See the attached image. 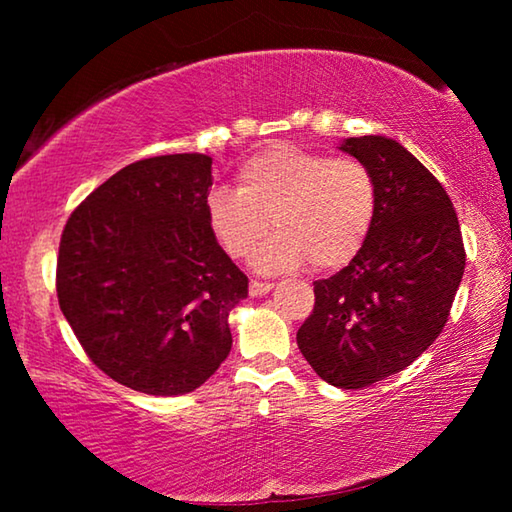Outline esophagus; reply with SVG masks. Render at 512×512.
Wrapping results in <instances>:
<instances>
[{"label":"esophagus","instance_id":"esophagus-1","mask_svg":"<svg viewBox=\"0 0 512 512\" xmlns=\"http://www.w3.org/2000/svg\"><path fill=\"white\" fill-rule=\"evenodd\" d=\"M273 289V284L271 282H259V280H253L250 282V287H248V293L253 298H259V296H266L268 291Z\"/></svg>","mask_w":512,"mask_h":512}]
</instances>
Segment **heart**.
I'll return each mask as SVG.
<instances>
[{
	"label": "heart",
	"mask_w": 512,
	"mask_h": 512,
	"mask_svg": "<svg viewBox=\"0 0 512 512\" xmlns=\"http://www.w3.org/2000/svg\"><path fill=\"white\" fill-rule=\"evenodd\" d=\"M379 210L377 178L357 158L277 142L250 155L237 171V189L212 187L205 221L225 255L244 262L257 253L264 273L311 262L316 271H339L366 246Z\"/></svg>",
	"instance_id": "b5f03b06"
}]
</instances>
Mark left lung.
Here are the masks:
<instances>
[{
    "instance_id": "8db88e82",
    "label": "left lung",
    "mask_w": 512,
    "mask_h": 512,
    "mask_svg": "<svg viewBox=\"0 0 512 512\" xmlns=\"http://www.w3.org/2000/svg\"><path fill=\"white\" fill-rule=\"evenodd\" d=\"M339 149L375 173L379 210L359 255L314 282V311L298 329V348L320 379L348 391L411 366L438 339L465 248L445 187L400 142L363 135Z\"/></svg>"
}]
</instances>
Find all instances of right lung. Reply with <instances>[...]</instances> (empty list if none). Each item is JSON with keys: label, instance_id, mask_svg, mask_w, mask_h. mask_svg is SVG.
Here are the masks:
<instances>
[{"label": "right lung", "instance_id": "obj_1", "mask_svg": "<svg viewBox=\"0 0 512 512\" xmlns=\"http://www.w3.org/2000/svg\"><path fill=\"white\" fill-rule=\"evenodd\" d=\"M210 187V155H158L110 176L65 223L60 311L94 366L133 391L192 393L230 354L248 277L207 228Z\"/></svg>", "mask_w": 512, "mask_h": 512}]
</instances>
